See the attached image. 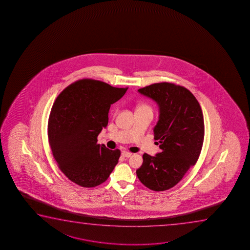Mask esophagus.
<instances>
[{
	"mask_svg": "<svg viewBox=\"0 0 250 250\" xmlns=\"http://www.w3.org/2000/svg\"><path fill=\"white\" fill-rule=\"evenodd\" d=\"M122 155H123L124 157L125 158H130L132 154L131 153H129V152H127V151H123L122 152Z\"/></svg>",
	"mask_w": 250,
	"mask_h": 250,
	"instance_id": "obj_1",
	"label": "esophagus"
}]
</instances>
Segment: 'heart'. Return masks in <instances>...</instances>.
Listing matches in <instances>:
<instances>
[{"label": "heart", "instance_id": "b5f03b06", "mask_svg": "<svg viewBox=\"0 0 250 250\" xmlns=\"http://www.w3.org/2000/svg\"><path fill=\"white\" fill-rule=\"evenodd\" d=\"M144 107H146V108H149L147 106H140L138 108H144Z\"/></svg>", "mask_w": 250, "mask_h": 250}]
</instances>
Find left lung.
<instances>
[{
    "instance_id": "1",
    "label": "left lung",
    "mask_w": 250,
    "mask_h": 250,
    "mask_svg": "<svg viewBox=\"0 0 250 250\" xmlns=\"http://www.w3.org/2000/svg\"><path fill=\"white\" fill-rule=\"evenodd\" d=\"M138 92L159 106L154 134L161 151L143 155L137 177L147 188L163 191L177 185L198 160L204 139L202 108L188 89L171 83H154Z\"/></svg>"
}]
</instances>
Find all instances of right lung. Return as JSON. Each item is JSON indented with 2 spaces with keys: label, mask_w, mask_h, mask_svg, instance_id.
<instances>
[{
  "label": "right lung",
  "mask_w": 250,
  "mask_h": 250,
  "mask_svg": "<svg viewBox=\"0 0 250 250\" xmlns=\"http://www.w3.org/2000/svg\"><path fill=\"white\" fill-rule=\"evenodd\" d=\"M127 89L81 79L55 100L48 120L49 146L61 171L77 185L98 186L118 164L120 149L110 150L97 144V137L108 124L110 106Z\"/></svg>",
  "instance_id": "add662e5"
}]
</instances>
